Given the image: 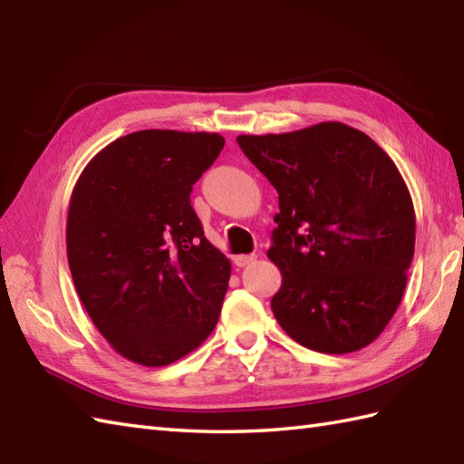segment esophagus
Returning a JSON list of instances; mask_svg holds the SVG:
<instances>
[{
    "label": "esophagus",
    "mask_w": 464,
    "mask_h": 464,
    "mask_svg": "<svg viewBox=\"0 0 464 464\" xmlns=\"http://www.w3.org/2000/svg\"><path fill=\"white\" fill-rule=\"evenodd\" d=\"M255 259H257V255H255V253H249V255H235V257H233V263L237 265V267H245V265L253 263Z\"/></svg>",
    "instance_id": "esophagus-1"
}]
</instances>
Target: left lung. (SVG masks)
I'll return each instance as SVG.
<instances>
[{
    "label": "left lung",
    "mask_w": 464,
    "mask_h": 464,
    "mask_svg": "<svg viewBox=\"0 0 464 464\" xmlns=\"http://www.w3.org/2000/svg\"><path fill=\"white\" fill-rule=\"evenodd\" d=\"M237 143L279 193L267 251L283 275L275 319L313 351L367 347L395 314L415 255V209L397 165L337 121Z\"/></svg>",
    "instance_id": "obj_1"
}]
</instances>
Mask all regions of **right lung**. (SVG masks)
Masks as SVG:
<instances>
[{
    "instance_id": "obj_1",
    "label": "right lung",
    "mask_w": 464,
    "mask_h": 464,
    "mask_svg": "<svg viewBox=\"0 0 464 464\" xmlns=\"http://www.w3.org/2000/svg\"><path fill=\"white\" fill-rule=\"evenodd\" d=\"M219 133L145 130L87 163L69 201L67 261L75 291L111 347L165 367L215 329L231 263L191 207L219 157Z\"/></svg>"
}]
</instances>
